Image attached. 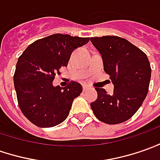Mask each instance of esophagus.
<instances>
[{"label": "esophagus", "instance_id": "obj_1", "mask_svg": "<svg viewBox=\"0 0 160 160\" xmlns=\"http://www.w3.org/2000/svg\"><path fill=\"white\" fill-rule=\"evenodd\" d=\"M82 89H83V92H85V91H87V90L88 89V86H83Z\"/></svg>", "mask_w": 160, "mask_h": 160}]
</instances>
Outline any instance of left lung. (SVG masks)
I'll return each mask as SVG.
<instances>
[{"mask_svg": "<svg viewBox=\"0 0 160 160\" xmlns=\"http://www.w3.org/2000/svg\"><path fill=\"white\" fill-rule=\"evenodd\" d=\"M90 40L101 53L104 71L110 76L115 88L112 94L95 88L98 96L91 103L92 110L105 123H122L134 116L147 95L152 72L148 58L120 37H94Z\"/></svg>", "mask_w": 160, "mask_h": 160, "instance_id": "1", "label": "left lung"}]
</instances>
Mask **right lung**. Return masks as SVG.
<instances>
[{"label":"right lung","instance_id":"1","mask_svg":"<svg viewBox=\"0 0 160 160\" xmlns=\"http://www.w3.org/2000/svg\"><path fill=\"white\" fill-rule=\"evenodd\" d=\"M89 38L53 34L30 43L16 63L14 85L23 116L40 128L56 126L66 119L81 85L71 81L65 88L53 87L59 69L66 66L73 50Z\"/></svg>","mask_w":160,"mask_h":160}]
</instances>
